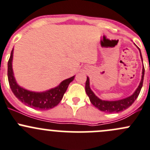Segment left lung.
I'll use <instances>...</instances> for the list:
<instances>
[{"instance_id":"obj_1","label":"left lung","mask_w":150,"mask_h":150,"mask_svg":"<svg viewBox=\"0 0 150 150\" xmlns=\"http://www.w3.org/2000/svg\"><path fill=\"white\" fill-rule=\"evenodd\" d=\"M140 51V56L142 60V54H141V51L139 48ZM143 62V61H142ZM144 67L142 69V80L139 83V86L137 88L134 93L131 96H128V97L125 98V99H120V100L117 101H104L102 100L99 98H98L96 95L94 94L93 91H91L90 88V83H89V78L87 77V80L86 82V92L87 95L88 96L89 99H90L91 104L99 109V110L102 112H105L112 113V112H119L123 111V110H126L127 108L130 107L134 101L137 99L141 89L142 88V85H143L144 81Z\"/></svg>"}]
</instances>
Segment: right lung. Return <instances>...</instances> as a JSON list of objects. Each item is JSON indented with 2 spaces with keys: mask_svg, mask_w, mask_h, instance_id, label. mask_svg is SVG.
Wrapping results in <instances>:
<instances>
[{
  "mask_svg": "<svg viewBox=\"0 0 150 150\" xmlns=\"http://www.w3.org/2000/svg\"><path fill=\"white\" fill-rule=\"evenodd\" d=\"M12 49L8 62V79L11 89L19 101L27 106L40 110H47L53 108L61 102L69 84L74 80L75 76L64 80L58 86L44 92H34L20 87L16 82L12 69L13 60Z\"/></svg>",
  "mask_w": 150,
  "mask_h": 150,
  "instance_id": "1",
  "label": "right lung"
}]
</instances>
